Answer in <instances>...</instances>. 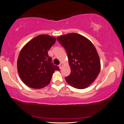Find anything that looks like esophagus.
I'll use <instances>...</instances> for the list:
<instances>
[{
	"label": "esophagus",
	"mask_w": 124,
	"mask_h": 124,
	"mask_svg": "<svg viewBox=\"0 0 124 124\" xmlns=\"http://www.w3.org/2000/svg\"><path fill=\"white\" fill-rule=\"evenodd\" d=\"M62 66H63V64H62V63H60V64H59V67H60V69H62Z\"/></svg>",
	"instance_id": "1"
}]
</instances>
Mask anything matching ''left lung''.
<instances>
[{"mask_svg": "<svg viewBox=\"0 0 124 124\" xmlns=\"http://www.w3.org/2000/svg\"><path fill=\"white\" fill-rule=\"evenodd\" d=\"M57 39L67 52L71 68V73L65 78L66 82L78 89L87 88L96 78L101 69L95 46L88 39L75 33Z\"/></svg>", "mask_w": 124, "mask_h": 124, "instance_id": "1", "label": "left lung"}]
</instances>
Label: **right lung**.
Segmentation results:
<instances>
[{
    "mask_svg": "<svg viewBox=\"0 0 124 124\" xmlns=\"http://www.w3.org/2000/svg\"><path fill=\"white\" fill-rule=\"evenodd\" d=\"M56 40V38L48 35H39L21 49L17 69L21 80L27 86L39 89L47 86L54 71L60 70L48 54Z\"/></svg>",
    "mask_w": 124,
    "mask_h": 124,
    "instance_id": "add662e5",
    "label": "right lung"
}]
</instances>
